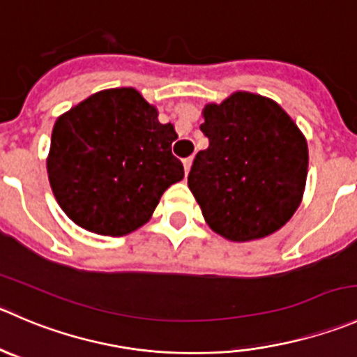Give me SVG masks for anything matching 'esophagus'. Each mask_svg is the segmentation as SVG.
Returning <instances> with one entry per match:
<instances>
[{"label": "esophagus", "instance_id": "1", "mask_svg": "<svg viewBox=\"0 0 357 357\" xmlns=\"http://www.w3.org/2000/svg\"><path fill=\"white\" fill-rule=\"evenodd\" d=\"M183 165H185V172L188 174L190 167H192V158H185V160H183Z\"/></svg>", "mask_w": 357, "mask_h": 357}]
</instances>
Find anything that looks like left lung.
<instances>
[{"label":"left lung","instance_id":"left-lung-1","mask_svg":"<svg viewBox=\"0 0 357 357\" xmlns=\"http://www.w3.org/2000/svg\"><path fill=\"white\" fill-rule=\"evenodd\" d=\"M188 186L204 220L234 242L266 237L284 227L302 202L309 150L302 130L275 101L235 92L207 105Z\"/></svg>","mask_w":357,"mask_h":357}]
</instances>
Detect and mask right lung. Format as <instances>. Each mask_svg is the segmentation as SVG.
Masks as SVG:
<instances>
[{
	"label": "right lung",
	"instance_id": "add662e5",
	"mask_svg": "<svg viewBox=\"0 0 357 357\" xmlns=\"http://www.w3.org/2000/svg\"><path fill=\"white\" fill-rule=\"evenodd\" d=\"M130 86L86 98L52 130L48 181L78 227L120 237L143 227L185 169L172 155V123Z\"/></svg>",
	"mask_w": 357,
	"mask_h": 357
}]
</instances>
